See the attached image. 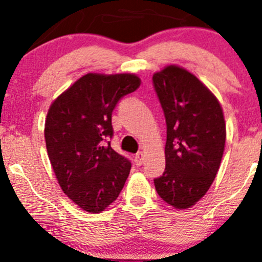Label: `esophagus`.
<instances>
[{
  "instance_id": "obj_1",
  "label": "esophagus",
  "mask_w": 262,
  "mask_h": 262,
  "mask_svg": "<svg viewBox=\"0 0 262 262\" xmlns=\"http://www.w3.org/2000/svg\"><path fill=\"white\" fill-rule=\"evenodd\" d=\"M143 160H144L143 152H138L136 156H134V162H136L137 166L143 165Z\"/></svg>"
}]
</instances>
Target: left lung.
Returning <instances> with one entry per match:
<instances>
[{"instance_id":"obj_1","label":"left lung","mask_w":262,"mask_h":262,"mask_svg":"<svg viewBox=\"0 0 262 262\" xmlns=\"http://www.w3.org/2000/svg\"><path fill=\"white\" fill-rule=\"evenodd\" d=\"M166 118V168L155 179L161 199L176 209L191 208L207 194L226 146L223 109L196 76L176 64L153 75Z\"/></svg>"}]
</instances>
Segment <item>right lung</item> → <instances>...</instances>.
Instances as JSON below:
<instances>
[{
    "instance_id": "1",
    "label": "right lung",
    "mask_w": 262,
    "mask_h": 262,
    "mask_svg": "<svg viewBox=\"0 0 262 262\" xmlns=\"http://www.w3.org/2000/svg\"><path fill=\"white\" fill-rule=\"evenodd\" d=\"M139 86L134 73H87L50 105L44 126L50 165L63 192L86 212L106 209L128 179L130 162L105 141L118 101Z\"/></svg>"
}]
</instances>
